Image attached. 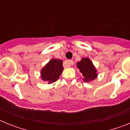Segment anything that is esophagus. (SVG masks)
<instances>
[{"label":"esophagus","mask_w":130,"mask_h":130,"mask_svg":"<svg viewBox=\"0 0 130 130\" xmlns=\"http://www.w3.org/2000/svg\"><path fill=\"white\" fill-rule=\"evenodd\" d=\"M64 64V67H70L71 66H72L73 64V61L72 60H66V61L64 62V64Z\"/></svg>","instance_id":"34e87169"}]
</instances>
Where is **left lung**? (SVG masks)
<instances>
[{
    "label": "left lung",
    "instance_id": "left-lung-1",
    "mask_svg": "<svg viewBox=\"0 0 130 130\" xmlns=\"http://www.w3.org/2000/svg\"><path fill=\"white\" fill-rule=\"evenodd\" d=\"M77 66L82 73L85 82H90L97 78V70L89 58H83L81 61L77 63Z\"/></svg>",
    "mask_w": 130,
    "mask_h": 130
}]
</instances>
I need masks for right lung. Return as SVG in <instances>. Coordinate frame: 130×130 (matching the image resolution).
<instances>
[{"label":"right lung","mask_w":130,"mask_h":130,"mask_svg":"<svg viewBox=\"0 0 130 130\" xmlns=\"http://www.w3.org/2000/svg\"><path fill=\"white\" fill-rule=\"evenodd\" d=\"M64 68L61 60L53 58L42 69L41 78L43 81L51 84L58 80L61 75Z\"/></svg>","instance_id":"add662e5"}]
</instances>
